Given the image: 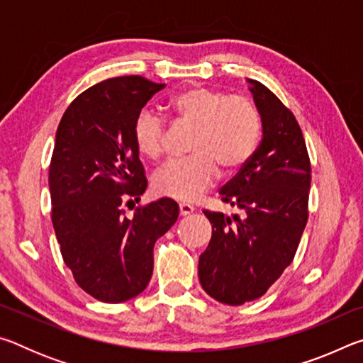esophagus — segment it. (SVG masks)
<instances>
[{
	"instance_id": "esophagus-1",
	"label": "esophagus",
	"mask_w": 363,
	"mask_h": 363,
	"mask_svg": "<svg viewBox=\"0 0 363 363\" xmlns=\"http://www.w3.org/2000/svg\"><path fill=\"white\" fill-rule=\"evenodd\" d=\"M194 210H195V208H194L192 205H189V203H179V214H181V216H187V214L194 213Z\"/></svg>"
}]
</instances>
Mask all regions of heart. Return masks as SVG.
I'll return each mask as SVG.
<instances>
[{
  "mask_svg": "<svg viewBox=\"0 0 363 363\" xmlns=\"http://www.w3.org/2000/svg\"><path fill=\"white\" fill-rule=\"evenodd\" d=\"M176 120L194 126L189 150L192 155L173 158L152 177L158 195L192 201L210 189L219 167H243L259 143L261 116L253 102L210 88H190L169 101ZM167 123L149 108L140 110L133 125V140L140 155L158 160L164 150Z\"/></svg>",
  "mask_w": 363,
  "mask_h": 363,
  "instance_id": "1",
  "label": "heart"
}]
</instances>
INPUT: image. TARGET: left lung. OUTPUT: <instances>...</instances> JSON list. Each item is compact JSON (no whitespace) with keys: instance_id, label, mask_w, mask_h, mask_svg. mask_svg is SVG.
Returning a JSON list of instances; mask_svg holds the SVG:
<instances>
[{"instance_id":"1","label":"left lung","mask_w":363,"mask_h":363,"mask_svg":"<svg viewBox=\"0 0 363 363\" xmlns=\"http://www.w3.org/2000/svg\"><path fill=\"white\" fill-rule=\"evenodd\" d=\"M262 139L235 177L219 190L243 216L203 211L213 224L200 255L199 279L219 303L240 306L261 298L296 255L307 223L311 162L294 115L272 91L248 79Z\"/></svg>"}]
</instances>
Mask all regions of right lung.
I'll list each match as a JSON object with an SVG mask.
<instances>
[{
	"label": "right lung",
	"mask_w": 363,
	"mask_h": 363,
	"mask_svg": "<svg viewBox=\"0 0 363 363\" xmlns=\"http://www.w3.org/2000/svg\"><path fill=\"white\" fill-rule=\"evenodd\" d=\"M164 84L116 77L91 86L65 110L49 164L51 219L60 253L83 290L102 303L143 293L153 270V245L179 216L171 199L138 206L147 179L133 125Z\"/></svg>",
	"instance_id": "1"
}]
</instances>
